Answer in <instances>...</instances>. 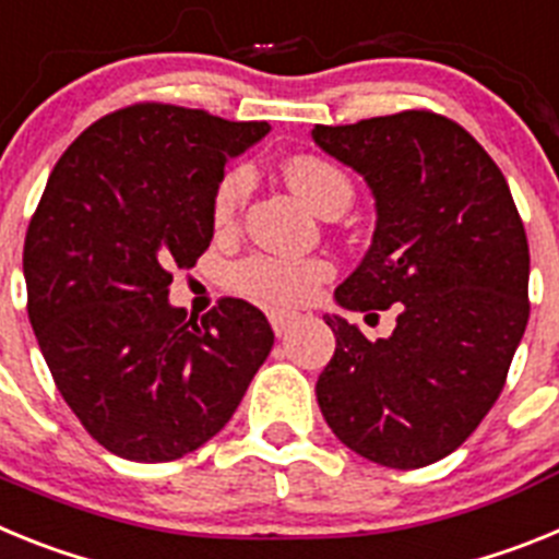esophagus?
<instances>
[{
  "label": "esophagus",
  "mask_w": 559,
  "mask_h": 559,
  "mask_svg": "<svg viewBox=\"0 0 559 559\" xmlns=\"http://www.w3.org/2000/svg\"><path fill=\"white\" fill-rule=\"evenodd\" d=\"M296 322V316L294 313H271V328H274V333L283 338L285 333L290 330V324Z\"/></svg>",
  "instance_id": "obj_1"
}]
</instances>
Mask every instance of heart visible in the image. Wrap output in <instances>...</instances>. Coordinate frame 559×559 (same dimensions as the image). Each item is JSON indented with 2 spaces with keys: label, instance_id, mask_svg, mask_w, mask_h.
<instances>
[{
  "label": "heart",
  "instance_id": "1",
  "mask_svg": "<svg viewBox=\"0 0 559 559\" xmlns=\"http://www.w3.org/2000/svg\"><path fill=\"white\" fill-rule=\"evenodd\" d=\"M285 176L316 212H330L338 204H349L353 185L347 173L333 162L313 156V153H296L285 162ZM254 187V173L249 165H231L221 173L210 199V218L215 231L226 235L237 226L240 212ZM333 276V263L324 257H274L251 254L231 269L229 285L249 302L263 305L271 310H294L310 302L319 285Z\"/></svg>",
  "mask_w": 559,
  "mask_h": 559
}]
</instances>
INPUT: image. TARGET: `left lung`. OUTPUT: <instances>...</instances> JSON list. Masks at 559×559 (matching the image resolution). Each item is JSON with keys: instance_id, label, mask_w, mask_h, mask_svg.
<instances>
[{"instance_id": "1", "label": "left lung", "mask_w": 559, "mask_h": 559, "mask_svg": "<svg viewBox=\"0 0 559 559\" xmlns=\"http://www.w3.org/2000/svg\"><path fill=\"white\" fill-rule=\"evenodd\" d=\"M316 145L367 179L378 226L335 288L347 310H389L369 341L324 316L335 353L316 397L335 437L369 462L412 471L445 459L501 394L530 322V243L503 173L459 122L412 111L316 126Z\"/></svg>"}]
</instances>
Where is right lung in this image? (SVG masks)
<instances>
[{
    "label": "right lung",
    "instance_id": "1",
    "mask_svg": "<svg viewBox=\"0 0 559 559\" xmlns=\"http://www.w3.org/2000/svg\"><path fill=\"white\" fill-rule=\"evenodd\" d=\"M265 133L269 122L133 103L49 173L24 237L29 324L67 406L117 456L173 462L204 445L274 347L243 299L201 319L167 302L173 271L210 249L226 162Z\"/></svg>",
    "mask_w": 559,
    "mask_h": 559
}]
</instances>
